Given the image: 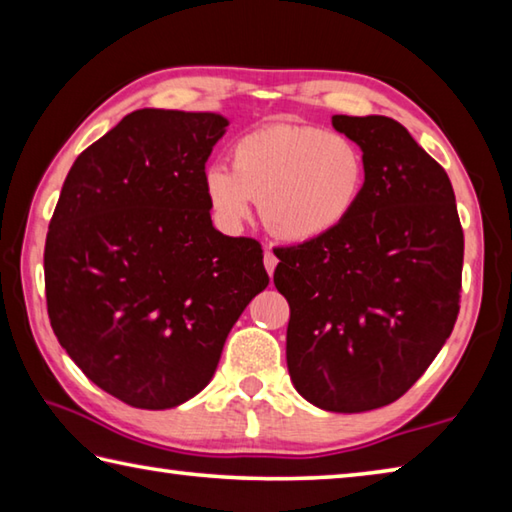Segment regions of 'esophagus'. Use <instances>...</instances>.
Returning <instances> with one entry per match:
<instances>
[{
    "label": "esophagus",
    "instance_id": "34e87169",
    "mask_svg": "<svg viewBox=\"0 0 512 512\" xmlns=\"http://www.w3.org/2000/svg\"><path fill=\"white\" fill-rule=\"evenodd\" d=\"M264 266H266V273H268V275H273L275 266H277V257H275L268 248L264 250Z\"/></svg>",
    "mask_w": 512,
    "mask_h": 512
}]
</instances>
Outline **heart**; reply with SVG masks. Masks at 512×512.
I'll return each instance as SVG.
<instances>
[{
  "label": "heart",
  "mask_w": 512,
  "mask_h": 512,
  "mask_svg": "<svg viewBox=\"0 0 512 512\" xmlns=\"http://www.w3.org/2000/svg\"><path fill=\"white\" fill-rule=\"evenodd\" d=\"M368 167L350 137L318 126L271 124L239 137L232 169L203 171V194L216 225L241 230L253 201L264 228L287 244H311L350 219L366 192Z\"/></svg>",
  "instance_id": "heart-1"
}]
</instances>
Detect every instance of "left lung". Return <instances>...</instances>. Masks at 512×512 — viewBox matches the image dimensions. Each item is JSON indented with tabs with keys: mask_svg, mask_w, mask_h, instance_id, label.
<instances>
[{
	"mask_svg": "<svg viewBox=\"0 0 512 512\" xmlns=\"http://www.w3.org/2000/svg\"><path fill=\"white\" fill-rule=\"evenodd\" d=\"M366 158V192L339 230L280 248L287 366L309 404L363 413L395 402L452 334L463 228L445 169L391 117L334 115Z\"/></svg>",
	"mask_w": 512,
	"mask_h": 512,
	"instance_id": "obj_1",
	"label": "left lung"
}]
</instances>
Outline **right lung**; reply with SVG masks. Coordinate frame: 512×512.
<instances>
[{"instance_id": "1", "label": "right lung", "mask_w": 512, "mask_h": 512, "mask_svg": "<svg viewBox=\"0 0 512 512\" xmlns=\"http://www.w3.org/2000/svg\"><path fill=\"white\" fill-rule=\"evenodd\" d=\"M230 121L144 108L69 169L45 244L47 311L85 377L135 409L210 384L241 311L268 287L262 248L212 225L203 171Z\"/></svg>"}]
</instances>
